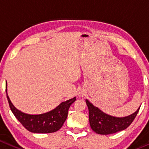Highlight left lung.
<instances>
[{"instance_id": "8db88e82", "label": "left lung", "mask_w": 149, "mask_h": 149, "mask_svg": "<svg viewBox=\"0 0 149 149\" xmlns=\"http://www.w3.org/2000/svg\"><path fill=\"white\" fill-rule=\"evenodd\" d=\"M86 103L89 109V121L91 129L99 134H109L126 129L134 120L139 112V108L134 113L123 117L116 118L104 113L98 107L93 106L88 100Z\"/></svg>"}]
</instances>
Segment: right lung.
<instances>
[{"mask_svg": "<svg viewBox=\"0 0 149 149\" xmlns=\"http://www.w3.org/2000/svg\"><path fill=\"white\" fill-rule=\"evenodd\" d=\"M6 92L7 93L6 87ZM6 96L12 113L20 123L31 132L43 134L55 132L61 129L67 119L68 109L76 98L74 97L73 98L61 103L57 107L46 113L41 115H29L16 109L11 102L8 94H6Z\"/></svg>", "mask_w": 149, "mask_h": 149, "instance_id": "add662e5", "label": "right lung"}]
</instances>
